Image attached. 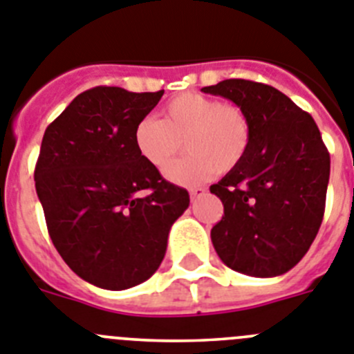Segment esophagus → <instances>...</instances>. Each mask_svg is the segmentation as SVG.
I'll list each match as a JSON object with an SVG mask.
<instances>
[{
    "label": "esophagus",
    "mask_w": 354,
    "mask_h": 354,
    "mask_svg": "<svg viewBox=\"0 0 354 354\" xmlns=\"http://www.w3.org/2000/svg\"><path fill=\"white\" fill-rule=\"evenodd\" d=\"M207 192V189L205 187H194V189H190L189 190V194H190V199H196V198H201L203 194Z\"/></svg>",
    "instance_id": "34e87169"
}]
</instances>
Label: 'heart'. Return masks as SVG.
Listing matches in <instances>:
<instances>
[{
  "mask_svg": "<svg viewBox=\"0 0 354 354\" xmlns=\"http://www.w3.org/2000/svg\"><path fill=\"white\" fill-rule=\"evenodd\" d=\"M187 155L165 169L178 185H198L212 174L230 173L244 160L251 142V124L236 104L221 103L199 92H181L162 109V119L144 118L133 130L139 155L156 169L181 151Z\"/></svg>",
  "mask_w": 354,
  "mask_h": 354,
  "instance_id": "b5f03b06",
  "label": "heart"
}]
</instances>
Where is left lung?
<instances>
[{
  "mask_svg": "<svg viewBox=\"0 0 354 354\" xmlns=\"http://www.w3.org/2000/svg\"><path fill=\"white\" fill-rule=\"evenodd\" d=\"M201 91L233 101L251 124L244 160L210 187L224 205L212 244L236 272L285 274L310 250L324 215L330 153L321 131L310 113L270 85L224 80Z\"/></svg>",
  "mask_w": 354,
  "mask_h": 354,
  "instance_id": "left-lung-1",
  "label": "left lung"
}]
</instances>
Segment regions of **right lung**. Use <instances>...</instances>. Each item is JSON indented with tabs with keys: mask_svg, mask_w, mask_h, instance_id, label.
I'll use <instances>...</instances> for the list:
<instances>
[{
	"mask_svg": "<svg viewBox=\"0 0 354 354\" xmlns=\"http://www.w3.org/2000/svg\"><path fill=\"white\" fill-rule=\"evenodd\" d=\"M164 91L94 87L42 137L35 189L64 262L88 283L126 290L155 274L189 192L139 155L133 130ZM140 189L150 194L140 196Z\"/></svg>",
	"mask_w": 354,
	"mask_h": 354,
	"instance_id": "right-lung-1",
	"label": "right lung"
}]
</instances>
